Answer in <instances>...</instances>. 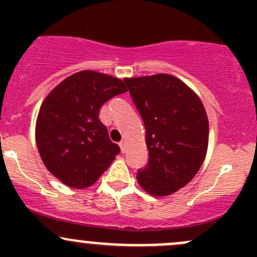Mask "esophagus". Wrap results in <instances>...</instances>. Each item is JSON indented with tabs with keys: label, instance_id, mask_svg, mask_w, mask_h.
I'll return each instance as SVG.
<instances>
[{
	"label": "esophagus",
	"instance_id": "obj_1",
	"mask_svg": "<svg viewBox=\"0 0 257 257\" xmlns=\"http://www.w3.org/2000/svg\"><path fill=\"white\" fill-rule=\"evenodd\" d=\"M119 147H120L121 153H125V150H126V142L125 141H121L120 143H119Z\"/></svg>",
	"mask_w": 257,
	"mask_h": 257
}]
</instances>
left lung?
Here are the masks:
<instances>
[{
	"label": "left lung",
	"instance_id": "obj_1",
	"mask_svg": "<svg viewBox=\"0 0 257 257\" xmlns=\"http://www.w3.org/2000/svg\"><path fill=\"white\" fill-rule=\"evenodd\" d=\"M142 115L149 162L138 170L147 193L165 196L185 186L200 169L209 143V121L200 98L170 74L125 78Z\"/></svg>",
	"mask_w": 257,
	"mask_h": 257
}]
</instances>
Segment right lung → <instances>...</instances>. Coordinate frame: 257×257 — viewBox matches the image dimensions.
<instances>
[{"instance_id": "right-lung-1", "label": "right lung", "mask_w": 257, "mask_h": 257, "mask_svg": "<svg viewBox=\"0 0 257 257\" xmlns=\"http://www.w3.org/2000/svg\"><path fill=\"white\" fill-rule=\"evenodd\" d=\"M119 78L94 71L74 73L43 100L36 143L46 168L74 189L93 185L120 149L99 120L100 107L126 92Z\"/></svg>"}]
</instances>
